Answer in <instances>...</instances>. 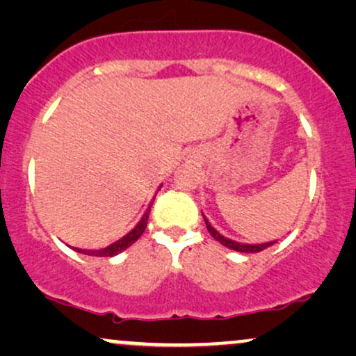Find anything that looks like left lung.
<instances>
[{"label": "left lung", "instance_id": "8db88e82", "mask_svg": "<svg viewBox=\"0 0 356 356\" xmlns=\"http://www.w3.org/2000/svg\"><path fill=\"white\" fill-rule=\"evenodd\" d=\"M202 217H204V222H206V227H207L209 233H211V235L213 236V240H217L218 243H220V245L230 248V250H233V251H238V252H259V251H262V250H266V248L272 246V245H274V243H277V241L274 240V241L256 243V245H250V243H240V241L230 240V238L223 236L222 233H218V232L216 230V228H213V227L211 225V222L207 220V217L204 216V213H202Z\"/></svg>", "mask_w": 356, "mask_h": 356}]
</instances>
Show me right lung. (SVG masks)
Returning <instances> with one entry per match:
<instances>
[{
  "instance_id": "obj_1",
  "label": "right lung",
  "mask_w": 356,
  "mask_h": 356,
  "mask_svg": "<svg viewBox=\"0 0 356 356\" xmlns=\"http://www.w3.org/2000/svg\"><path fill=\"white\" fill-rule=\"evenodd\" d=\"M162 188V184H160L159 189ZM157 189V191H159ZM154 202V199H152ZM152 202L149 204L147 211L144 212V216L140 217V220L136 223V227L131 230L129 233H126L124 236H121L120 240H116L115 243H111L106 248H100V250H81V248H72V250L81 252V254H87V256H97V257H113L116 254H120V252H123L124 250H128V248L133 245L139 240V236L143 235L145 227H147V222H149V213H150V207H152Z\"/></svg>"
}]
</instances>
